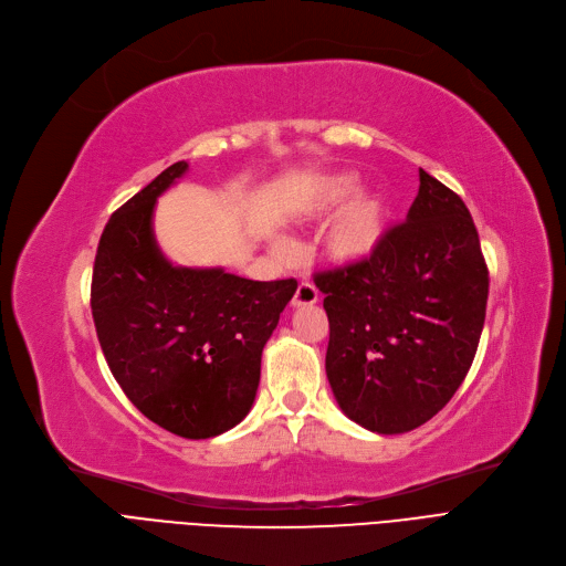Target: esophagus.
<instances>
[{
  "label": "esophagus",
  "mask_w": 566,
  "mask_h": 566,
  "mask_svg": "<svg viewBox=\"0 0 566 566\" xmlns=\"http://www.w3.org/2000/svg\"><path fill=\"white\" fill-rule=\"evenodd\" d=\"M317 302V287L313 283H298L294 296H292V306L298 308V306H313Z\"/></svg>",
  "instance_id": "1"
}]
</instances>
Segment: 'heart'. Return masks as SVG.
Returning <instances> with one entry per match:
<instances>
[{"label": "heart", "mask_w": 566, "mask_h": 566, "mask_svg": "<svg viewBox=\"0 0 566 566\" xmlns=\"http://www.w3.org/2000/svg\"><path fill=\"white\" fill-rule=\"evenodd\" d=\"M358 180L354 174H328L317 178L304 201L306 214H326L343 206L354 195ZM352 198V197H350ZM353 199V198H352ZM388 230V206L379 191H363L343 208V212L331 223L324 251L331 262L340 268H356L370 260L381 247ZM283 249V244H279Z\"/></svg>", "instance_id": "heart-1"}]
</instances>
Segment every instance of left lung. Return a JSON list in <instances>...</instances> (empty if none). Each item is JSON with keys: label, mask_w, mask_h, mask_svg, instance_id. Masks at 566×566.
Instances as JSON below:
<instances>
[{"label": "left lung", "mask_w": 566, "mask_h": 566, "mask_svg": "<svg viewBox=\"0 0 566 566\" xmlns=\"http://www.w3.org/2000/svg\"><path fill=\"white\" fill-rule=\"evenodd\" d=\"M328 315L326 377L345 416L377 434L434 418L467 379L489 296L478 228L420 169L407 221L356 268L315 274Z\"/></svg>", "instance_id": "8db88e82"}]
</instances>
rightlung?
I'll return each mask as SVG.
<instances>
[{"label":"right lung","mask_w":566,"mask_h":566,"mask_svg":"<svg viewBox=\"0 0 566 566\" xmlns=\"http://www.w3.org/2000/svg\"><path fill=\"white\" fill-rule=\"evenodd\" d=\"M187 169L171 164L112 214L95 253L91 313L127 400L171 434L210 439L251 411L262 347L296 281H251L164 258L155 201Z\"/></svg>","instance_id":"right-lung-1"}]
</instances>
